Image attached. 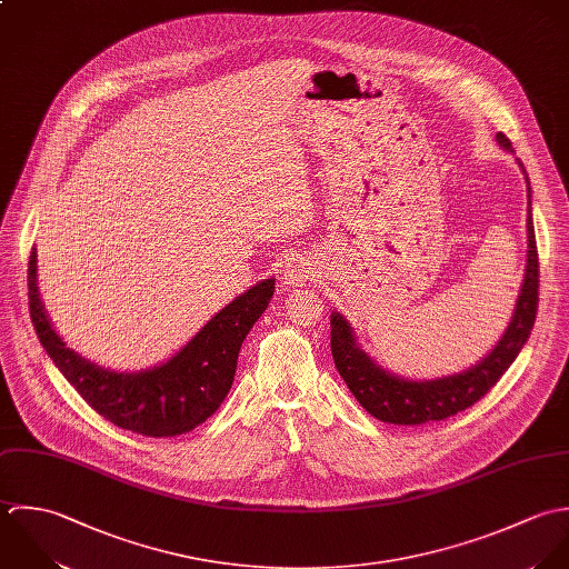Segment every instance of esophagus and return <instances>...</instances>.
Returning <instances> with one entry per match:
<instances>
[{
    "label": "esophagus",
    "mask_w": 569,
    "mask_h": 569,
    "mask_svg": "<svg viewBox=\"0 0 569 569\" xmlns=\"http://www.w3.org/2000/svg\"><path fill=\"white\" fill-rule=\"evenodd\" d=\"M315 277V268L308 259L303 257H297V259H290L283 268V283L288 288H299L303 286L306 281H310Z\"/></svg>",
    "instance_id": "esophagus-1"
}]
</instances>
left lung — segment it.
Here are the masks:
<instances>
[{
    "label": "left lung",
    "mask_w": 569,
    "mask_h": 569,
    "mask_svg": "<svg viewBox=\"0 0 569 569\" xmlns=\"http://www.w3.org/2000/svg\"><path fill=\"white\" fill-rule=\"evenodd\" d=\"M497 142L501 149L512 151V142L499 131ZM528 187V257H526V272L523 283L515 303V312L510 323L497 345L472 367L433 378V380H411L382 369L371 356L356 341V332L351 323L342 317L341 312H332V356L335 365L341 373L345 385L353 393V398L367 409L376 420L389 425H425L433 420H447L455 413L468 409L479 398H483L503 371L515 362L521 347L528 342L537 319V303H539V254H537V239H535V224H532V189L530 178L517 158Z\"/></svg>",
    "instance_id": "1"
}]
</instances>
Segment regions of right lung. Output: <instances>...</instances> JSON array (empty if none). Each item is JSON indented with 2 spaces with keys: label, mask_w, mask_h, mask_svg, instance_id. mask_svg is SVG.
I'll list each match as a JSON object with an SVG mask.
<instances>
[{
  "label": "right lung",
  "mask_w": 569,
  "mask_h": 569,
  "mask_svg": "<svg viewBox=\"0 0 569 569\" xmlns=\"http://www.w3.org/2000/svg\"><path fill=\"white\" fill-rule=\"evenodd\" d=\"M272 292L274 279H263L234 297L169 360L140 371H114L70 349L57 335L39 297L34 248L28 261L30 319L52 362L97 413L147 438L189 433L220 409L241 342L266 312Z\"/></svg>",
  "instance_id": "1"
}]
</instances>
